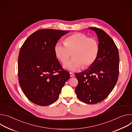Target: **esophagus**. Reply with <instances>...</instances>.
I'll return each instance as SVG.
<instances>
[{"mask_svg":"<svg viewBox=\"0 0 132 132\" xmlns=\"http://www.w3.org/2000/svg\"><path fill=\"white\" fill-rule=\"evenodd\" d=\"M75 76L74 75V74L72 73V72H70V76L71 77H73Z\"/></svg>","mask_w":132,"mask_h":132,"instance_id":"34e87169","label":"esophagus"}]
</instances>
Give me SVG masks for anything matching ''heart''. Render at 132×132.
I'll return each instance as SVG.
<instances>
[{"label": "heart", "mask_w": 132, "mask_h": 132, "mask_svg": "<svg viewBox=\"0 0 132 132\" xmlns=\"http://www.w3.org/2000/svg\"><path fill=\"white\" fill-rule=\"evenodd\" d=\"M55 55L62 63H65L72 55L73 58L66 63L64 67L75 71L82 65L84 67L92 65L96 61L99 52L97 41L81 33L68 36L64 43L57 42L55 45Z\"/></svg>", "instance_id": "b5f03b06"}]
</instances>
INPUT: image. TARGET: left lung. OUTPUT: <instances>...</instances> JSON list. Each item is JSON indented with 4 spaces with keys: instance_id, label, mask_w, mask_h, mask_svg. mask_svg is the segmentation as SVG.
<instances>
[{
    "instance_id": "obj_1",
    "label": "left lung",
    "mask_w": 132,
    "mask_h": 132,
    "mask_svg": "<svg viewBox=\"0 0 132 132\" xmlns=\"http://www.w3.org/2000/svg\"><path fill=\"white\" fill-rule=\"evenodd\" d=\"M89 29L97 35L98 54L95 62L86 70L75 73L78 81L75 92L83 102L96 104L109 95L117 82L119 55L114 41L106 32L97 28Z\"/></svg>"
}]
</instances>
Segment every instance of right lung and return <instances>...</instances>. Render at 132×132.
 Segmentation results:
<instances>
[{
	"label": "right lung",
	"mask_w": 132,
	"mask_h": 132,
	"mask_svg": "<svg viewBox=\"0 0 132 132\" xmlns=\"http://www.w3.org/2000/svg\"><path fill=\"white\" fill-rule=\"evenodd\" d=\"M68 32L54 29L37 30L21 47L18 57L19 82L25 96L34 104L46 106L55 102L70 77L54 52L55 44Z\"/></svg>",
	"instance_id": "add662e5"
}]
</instances>
